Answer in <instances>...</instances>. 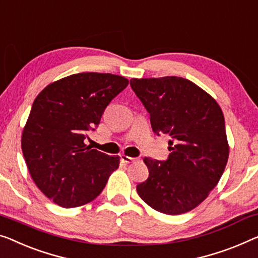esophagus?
I'll use <instances>...</instances> for the list:
<instances>
[{"label": "esophagus", "instance_id": "34e87169", "mask_svg": "<svg viewBox=\"0 0 258 258\" xmlns=\"http://www.w3.org/2000/svg\"><path fill=\"white\" fill-rule=\"evenodd\" d=\"M120 160L122 161V162H125V163H131V162H134V161H137L138 159H136V157H131L128 155H125V154H122V155H120Z\"/></svg>", "mask_w": 258, "mask_h": 258}]
</instances>
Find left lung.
<instances>
[{"label": "left lung", "mask_w": 258, "mask_h": 258, "mask_svg": "<svg viewBox=\"0 0 258 258\" xmlns=\"http://www.w3.org/2000/svg\"><path fill=\"white\" fill-rule=\"evenodd\" d=\"M131 87L151 114L154 132L171 138L167 161L144 159L149 176L138 184V195L161 213L189 212L205 201L227 164L221 107L197 84L177 76L132 79Z\"/></svg>", "instance_id": "obj_1"}]
</instances>
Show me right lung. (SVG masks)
<instances>
[{
    "label": "right lung",
    "mask_w": 258,
    "mask_h": 258,
    "mask_svg": "<svg viewBox=\"0 0 258 258\" xmlns=\"http://www.w3.org/2000/svg\"><path fill=\"white\" fill-rule=\"evenodd\" d=\"M128 86L124 76L80 73L49 83L34 99L22 133V151L33 182L64 209L99 196L119 156L84 144L105 107Z\"/></svg>",
    "instance_id": "1"
}]
</instances>
